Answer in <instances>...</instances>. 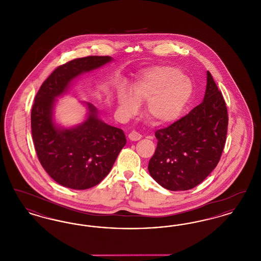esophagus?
Segmentation results:
<instances>
[{
	"mask_svg": "<svg viewBox=\"0 0 261 261\" xmlns=\"http://www.w3.org/2000/svg\"><path fill=\"white\" fill-rule=\"evenodd\" d=\"M128 138H129L131 141H139V140L142 138V136H141V134H139L136 131H132V132L129 133Z\"/></svg>",
	"mask_w": 261,
	"mask_h": 261,
	"instance_id": "34e87169",
	"label": "esophagus"
}]
</instances>
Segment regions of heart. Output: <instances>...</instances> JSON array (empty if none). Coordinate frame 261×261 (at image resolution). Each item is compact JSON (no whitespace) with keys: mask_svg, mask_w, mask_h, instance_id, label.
<instances>
[{"mask_svg":"<svg viewBox=\"0 0 261 261\" xmlns=\"http://www.w3.org/2000/svg\"><path fill=\"white\" fill-rule=\"evenodd\" d=\"M193 95V86L183 72L173 66L163 65L143 71L131 87V93L120 89L117 102L120 112L132 114L138 102L148 101L147 115L159 124L177 120Z\"/></svg>","mask_w":261,"mask_h":261,"instance_id":"obj_1","label":"heart"}]
</instances>
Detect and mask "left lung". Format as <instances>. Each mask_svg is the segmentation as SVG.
<instances>
[{"label":"left lung","instance_id":"obj_1","mask_svg":"<svg viewBox=\"0 0 261 261\" xmlns=\"http://www.w3.org/2000/svg\"><path fill=\"white\" fill-rule=\"evenodd\" d=\"M206 75L202 102L155 132L158 147L148 169L161 186L170 191L198 186L216 167L223 151L228 128L227 107L211 72Z\"/></svg>","mask_w":261,"mask_h":261}]
</instances>
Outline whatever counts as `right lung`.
I'll list each match as a JSON object with an SVG mask.
<instances>
[{
  "label": "right lung",
  "mask_w": 261,
  "mask_h": 261,
  "mask_svg": "<svg viewBox=\"0 0 261 261\" xmlns=\"http://www.w3.org/2000/svg\"><path fill=\"white\" fill-rule=\"evenodd\" d=\"M112 60L108 56H89L60 65L41 85L34 99L31 131L38 160L62 186L86 190L98 185L126 144L124 132L99 120L91 103H87L90 112L82 124L62 129L53 121L56 98L65 92L70 81Z\"/></svg>",
  "instance_id": "add662e5"
}]
</instances>
